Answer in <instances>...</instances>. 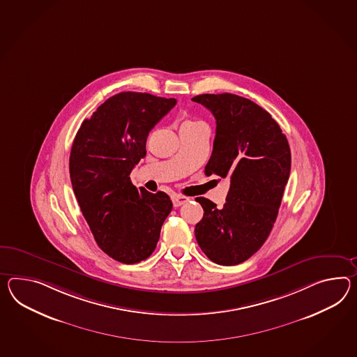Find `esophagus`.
<instances>
[{
	"label": "esophagus",
	"instance_id": "obj_1",
	"mask_svg": "<svg viewBox=\"0 0 357 357\" xmlns=\"http://www.w3.org/2000/svg\"><path fill=\"white\" fill-rule=\"evenodd\" d=\"M188 201H190V199L185 197V196H174L173 197V205L175 208H178V206H182L183 204H185Z\"/></svg>",
	"mask_w": 357,
	"mask_h": 357
}]
</instances>
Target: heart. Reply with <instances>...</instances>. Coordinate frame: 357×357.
I'll return each instance as SVG.
<instances>
[{
	"mask_svg": "<svg viewBox=\"0 0 357 357\" xmlns=\"http://www.w3.org/2000/svg\"><path fill=\"white\" fill-rule=\"evenodd\" d=\"M202 122L197 121V120H184L181 125V128H192V126H197L201 125Z\"/></svg>",
	"mask_w": 357,
	"mask_h": 357,
	"instance_id": "heart-1",
	"label": "heart"
}]
</instances>
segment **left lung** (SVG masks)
<instances>
[{"label": "left lung", "instance_id": "8db88e82", "mask_svg": "<svg viewBox=\"0 0 357 357\" xmlns=\"http://www.w3.org/2000/svg\"><path fill=\"white\" fill-rule=\"evenodd\" d=\"M217 120L205 174L229 179L226 204L196 197L204 217L195 235L201 250L220 266L249 259L267 240L278 218L291 155L287 137L266 109L235 94L192 98Z\"/></svg>", "mask_w": 357, "mask_h": 357}]
</instances>
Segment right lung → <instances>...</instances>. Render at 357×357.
I'll return each mask as SVG.
<instances>
[{"label": "right lung", "instance_id": "obj_1", "mask_svg": "<svg viewBox=\"0 0 357 357\" xmlns=\"http://www.w3.org/2000/svg\"><path fill=\"white\" fill-rule=\"evenodd\" d=\"M175 105L174 98L123 91L99 105L73 140V192L96 243L114 261L147 259L173 209L165 192L138 190L130 173L146 156L149 131Z\"/></svg>", "mask_w": 357, "mask_h": 357}]
</instances>
